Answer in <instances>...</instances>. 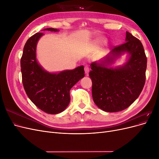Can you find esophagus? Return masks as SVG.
I'll list each match as a JSON object with an SVG mask.
<instances>
[{
    "label": "esophagus",
    "mask_w": 159,
    "mask_h": 159,
    "mask_svg": "<svg viewBox=\"0 0 159 159\" xmlns=\"http://www.w3.org/2000/svg\"><path fill=\"white\" fill-rule=\"evenodd\" d=\"M84 70H85V73L87 75H88L89 71V67L88 66H85L84 67Z\"/></svg>",
    "instance_id": "esophagus-1"
}]
</instances>
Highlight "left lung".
Wrapping results in <instances>:
<instances>
[{"label": "left lung", "instance_id": "left-lung-1", "mask_svg": "<svg viewBox=\"0 0 159 159\" xmlns=\"http://www.w3.org/2000/svg\"><path fill=\"white\" fill-rule=\"evenodd\" d=\"M125 42L113 47L101 63L93 62L89 75L92 81V97L97 106L107 112L121 111L135 101L145 85L147 57L142 43L126 32ZM123 52L130 57L123 67L108 69L107 64Z\"/></svg>", "mask_w": 159, "mask_h": 159}]
</instances>
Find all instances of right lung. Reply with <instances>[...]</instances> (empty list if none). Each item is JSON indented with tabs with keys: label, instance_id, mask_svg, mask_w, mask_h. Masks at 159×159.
<instances>
[{
	"label": "right lung",
	"instance_id": "obj_1",
	"mask_svg": "<svg viewBox=\"0 0 159 159\" xmlns=\"http://www.w3.org/2000/svg\"><path fill=\"white\" fill-rule=\"evenodd\" d=\"M44 30L58 31L56 28ZM43 33L38 32L26 41L20 60L22 80L28 97L37 107L48 114L63 111L70 102L71 88L85 75L83 66L73 70L51 74L42 69L36 58V48Z\"/></svg>",
	"mask_w": 159,
	"mask_h": 159
}]
</instances>
